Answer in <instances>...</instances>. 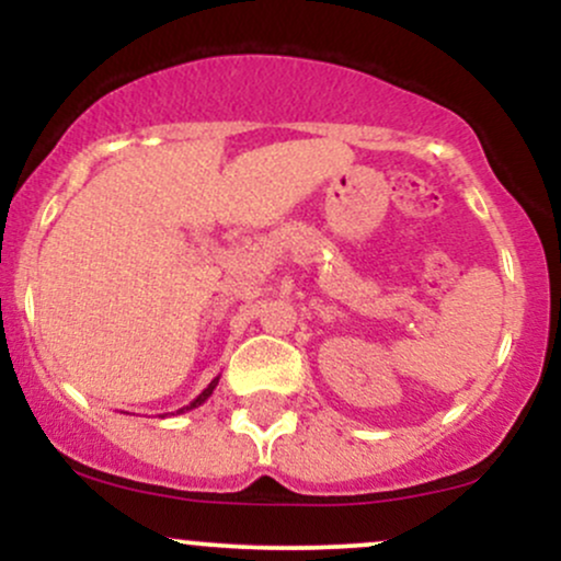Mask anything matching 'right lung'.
<instances>
[{"label": "right lung", "mask_w": 561, "mask_h": 561, "mask_svg": "<svg viewBox=\"0 0 561 561\" xmlns=\"http://www.w3.org/2000/svg\"><path fill=\"white\" fill-rule=\"evenodd\" d=\"M216 385H218V377L214 379V382H210V385H208V388H205L203 392H199V396L195 398V401H192L190 405H184V409H179V411H176V414H184V411H192V409H197V405H203V403H205V401H208V398H210V392H214V390H216Z\"/></svg>", "instance_id": "obj_1"}]
</instances>
